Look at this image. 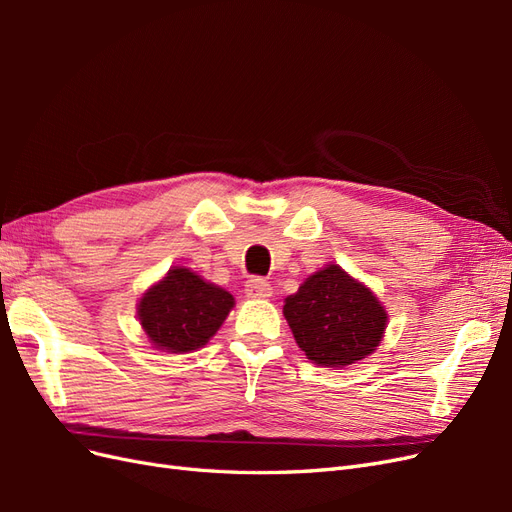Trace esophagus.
Segmentation results:
<instances>
[{"instance_id": "obj_1", "label": "esophagus", "mask_w": 512, "mask_h": 512, "mask_svg": "<svg viewBox=\"0 0 512 512\" xmlns=\"http://www.w3.org/2000/svg\"><path fill=\"white\" fill-rule=\"evenodd\" d=\"M271 284L267 280H262V277H252V280L245 282V294L250 299H267L271 297Z\"/></svg>"}]
</instances>
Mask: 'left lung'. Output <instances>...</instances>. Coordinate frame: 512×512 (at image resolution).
<instances>
[{
	"instance_id": "left-lung-1",
	"label": "left lung",
	"mask_w": 512,
	"mask_h": 512,
	"mask_svg": "<svg viewBox=\"0 0 512 512\" xmlns=\"http://www.w3.org/2000/svg\"><path fill=\"white\" fill-rule=\"evenodd\" d=\"M299 348L324 367H346L380 344L386 312L369 288L337 265L324 267L284 303Z\"/></svg>"
}]
</instances>
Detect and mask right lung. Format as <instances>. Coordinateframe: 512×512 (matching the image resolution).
<instances>
[{
  "label": "right lung",
  "mask_w": 512,
  "mask_h": 512,
  "mask_svg": "<svg viewBox=\"0 0 512 512\" xmlns=\"http://www.w3.org/2000/svg\"><path fill=\"white\" fill-rule=\"evenodd\" d=\"M235 305L232 294L190 269L168 271L138 303L147 337L166 352H190L209 342Z\"/></svg>",
  "instance_id": "right-lung-1"
}]
</instances>
